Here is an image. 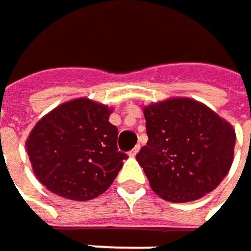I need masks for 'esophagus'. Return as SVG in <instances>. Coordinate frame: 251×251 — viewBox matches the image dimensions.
I'll return each instance as SVG.
<instances>
[{"label": "esophagus", "mask_w": 251, "mask_h": 251, "mask_svg": "<svg viewBox=\"0 0 251 251\" xmlns=\"http://www.w3.org/2000/svg\"><path fill=\"white\" fill-rule=\"evenodd\" d=\"M138 152H139V145H136L135 148L129 152V156H132V158H133V156H136V153H138Z\"/></svg>", "instance_id": "34e87169"}]
</instances>
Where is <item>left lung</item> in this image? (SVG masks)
<instances>
[{
  "label": "left lung",
  "mask_w": 251,
  "mask_h": 251,
  "mask_svg": "<svg viewBox=\"0 0 251 251\" xmlns=\"http://www.w3.org/2000/svg\"><path fill=\"white\" fill-rule=\"evenodd\" d=\"M148 142L136 161L152 191L190 202L216 190L228 174L236 130L204 103L172 98L144 106Z\"/></svg>",
  "instance_id": "1"
}]
</instances>
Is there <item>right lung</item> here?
Returning <instances> with one entry per match:
<instances>
[{
    "label": "right lung",
    "instance_id": "1",
    "mask_svg": "<svg viewBox=\"0 0 251 251\" xmlns=\"http://www.w3.org/2000/svg\"><path fill=\"white\" fill-rule=\"evenodd\" d=\"M112 107L87 98L61 103L30 132L25 148L37 179L53 194L89 201L115 181L126 153L118 151Z\"/></svg>",
    "mask_w": 251,
    "mask_h": 251
}]
</instances>
